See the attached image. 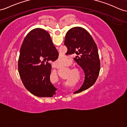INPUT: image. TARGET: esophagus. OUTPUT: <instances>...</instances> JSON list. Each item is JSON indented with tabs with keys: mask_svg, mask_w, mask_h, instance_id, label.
Listing matches in <instances>:
<instances>
[{
	"mask_svg": "<svg viewBox=\"0 0 127 127\" xmlns=\"http://www.w3.org/2000/svg\"><path fill=\"white\" fill-rule=\"evenodd\" d=\"M52 67H54V68H59L60 67V66L59 65V64L57 63H54V64H53V65H52Z\"/></svg>",
	"mask_w": 127,
	"mask_h": 127,
	"instance_id": "1",
	"label": "esophagus"
}]
</instances>
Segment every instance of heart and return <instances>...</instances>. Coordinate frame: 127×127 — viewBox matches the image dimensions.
<instances>
[{"instance_id": "obj_1", "label": "heart", "mask_w": 127, "mask_h": 127, "mask_svg": "<svg viewBox=\"0 0 127 127\" xmlns=\"http://www.w3.org/2000/svg\"><path fill=\"white\" fill-rule=\"evenodd\" d=\"M62 58H64V57H62ZM59 60H60V62H62V61H66V60H64V59H59ZM78 74H80V69H79V68L78 69Z\"/></svg>"}]
</instances>
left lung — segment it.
Here are the masks:
<instances>
[{"instance_id":"8db88e82","label":"left lung","mask_w":127,"mask_h":127,"mask_svg":"<svg viewBox=\"0 0 127 127\" xmlns=\"http://www.w3.org/2000/svg\"><path fill=\"white\" fill-rule=\"evenodd\" d=\"M64 44L68 54L77 55L74 59L85 72V81L75 92L78 93L90 88L98 78L100 61L97 46L90 34L81 27L72 28L67 32Z\"/></svg>"}]
</instances>
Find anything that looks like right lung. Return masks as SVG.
Returning <instances> with one entry per match:
<instances>
[{
	"label": "right lung",
	"instance_id": "right-lung-1",
	"mask_svg": "<svg viewBox=\"0 0 127 127\" xmlns=\"http://www.w3.org/2000/svg\"><path fill=\"white\" fill-rule=\"evenodd\" d=\"M59 53L49 33L39 28L27 34L20 50L18 71L28 91L39 97H51L57 88L50 81L49 61L56 60Z\"/></svg>",
	"mask_w": 127,
	"mask_h": 127
}]
</instances>
